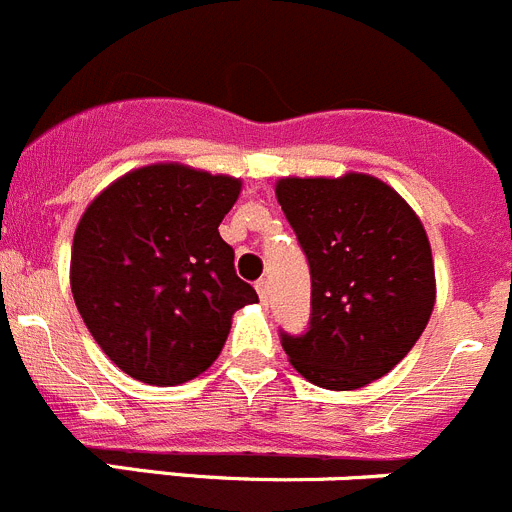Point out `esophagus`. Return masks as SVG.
Wrapping results in <instances>:
<instances>
[{"label": "esophagus", "mask_w": 512, "mask_h": 512, "mask_svg": "<svg viewBox=\"0 0 512 512\" xmlns=\"http://www.w3.org/2000/svg\"><path fill=\"white\" fill-rule=\"evenodd\" d=\"M256 292H259V299L261 302H269V281L266 279H261V281H256Z\"/></svg>", "instance_id": "obj_1"}]
</instances>
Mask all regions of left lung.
I'll return each instance as SVG.
<instances>
[{
  "label": "left lung",
  "mask_w": 512,
  "mask_h": 512,
  "mask_svg": "<svg viewBox=\"0 0 512 512\" xmlns=\"http://www.w3.org/2000/svg\"><path fill=\"white\" fill-rule=\"evenodd\" d=\"M276 200L312 274L307 332H281V345L314 386H368L406 358L434 309L424 225L391 185L360 172L284 177Z\"/></svg>",
  "instance_id": "8db88e82"
}]
</instances>
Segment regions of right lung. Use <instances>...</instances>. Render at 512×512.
<instances>
[{"label":"right lung","instance_id":"add662e5","mask_svg":"<svg viewBox=\"0 0 512 512\" xmlns=\"http://www.w3.org/2000/svg\"><path fill=\"white\" fill-rule=\"evenodd\" d=\"M241 180L185 164L126 172L75 228L70 289L88 332L124 373L180 386L208 370L236 309L259 302L218 225Z\"/></svg>","mask_w":512,"mask_h":512}]
</instances>
